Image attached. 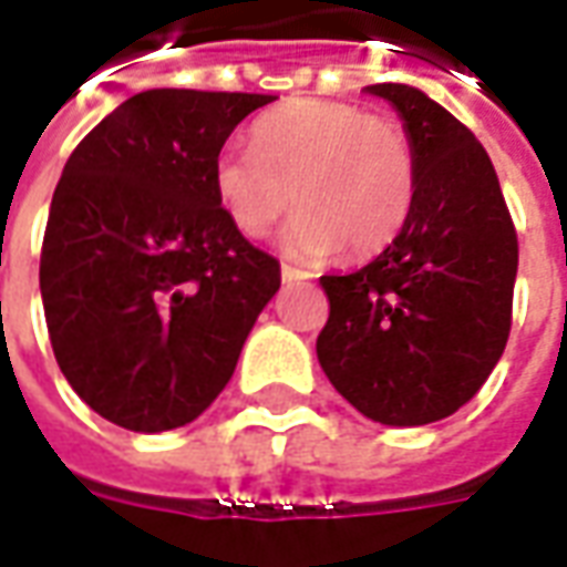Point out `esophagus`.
<instances>
[{"label":"esophagus","mask_w":567,"mask_h":567,"mask_svg":"<svg viewBox=\"0 0 567 567\" xmlns=\"http://www.w3.org/2000/svg\"><path fill=\"white\" fill-rule=\"evenodd\" d=\"M282 279L285 282H303V279H310V272H303V269L282 264Z\"/></svg>","instance_id":"34e87169"}]
</instances>
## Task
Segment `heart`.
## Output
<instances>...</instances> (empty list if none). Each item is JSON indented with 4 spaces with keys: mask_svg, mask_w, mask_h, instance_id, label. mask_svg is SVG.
<instances>
[{
    "mask_svg": "<svg viewBox=\"0 0 567 567\" xmlns=\"http://www.w3.org/2000/svg\"><path fill=\"white\" fill-rule=\"evenodd\" d=\"M223 210L251 238L285 210L300 214L288 248L300 257H369L391 245L415 202V157L403 126L360 105L300 99L254 123L251 148L214 164Z\"/></svg>",
    "mask_w": 567,
    "mask_h": 567,
    "instance_id": "heart-1",
    "label": "heart"
}]
</instances>
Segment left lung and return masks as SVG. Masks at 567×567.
<instances>
[{
    "label": "left lung",
    "mask_w": 567,
    "mask_h": 567,
    "mask_svg": "<svg viewBox=\"0 0 567 567\" xmlns=\"http://www.w3.org/2000/svg\"><path fill=\"white\" fill-rule=\"evenodd\" d=\"M400 111L415 157V202L384 251L329 298L316 357L334 391L381 425L453 415L499 363L512 329L518 235L475 133L425 92L375 83Z\"/></svg>",
    "instance_id": "8db88e82"
}]
</instances>
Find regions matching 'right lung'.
<instances>
[{"mask_svg": "<svg viewBox=\"0 0 567 567\" xmlns=\"http://www.w3.org/2000/svg\"><path fill=\"white\" fill-rule=\"evenodd\" d=\"M272 99L138 92L64 164L42 235V310L64 379L121 429L198 419L282 285L214 186L229 133Z\"/></svg>", "mask_w": 567, "mask_h": 567, "instance_id": "add662e5", "label": "right lung"}]
</instances>
